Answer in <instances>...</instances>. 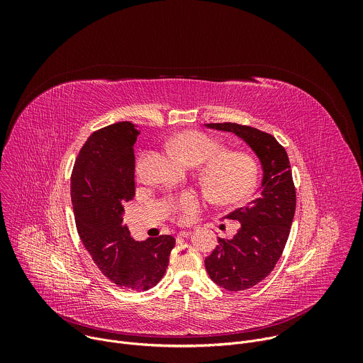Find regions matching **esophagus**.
Instances as JSON below:
<instances>
[{"label": "esophagus", "mask_w": 363, "mask_h": 363, "mask_svg": "<svg viewBox=\"0 0 363 363\" xmlns=\"http://www.w3.org/2000/svg\"><path fill=\"white\" fill-rule=\"evenodd\" d=\"M189 235H191V231H179L178 233L179 238H185V237H189Z\"/></svg>", "instance_id": "34e87169"}]
</instances>
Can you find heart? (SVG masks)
<instances>
[{
    "label": "heart",
    "instance_id": "b5f03b06",
    "mask_svg": "<svg viewBox=\"0 0 363 363\" xmlns=\"http://www.w3.org/2000/svg\"><path fill=\"white\" fill-rule=\"evenodd\" d=\"M171 147L188 165H199L201 179L208 192L220 201H235L244 196L257 178V164L244 152H221V145L196 130H185L171 139ZM201 208L194 192H184L169 202L171 213L179 221H188Z\"/></svg>",
    "mask_w": 363,
    "mask_h": 363
}]
</instances>
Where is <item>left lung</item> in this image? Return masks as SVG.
Returning <instances> with one entry per match:
<instances>
[{"label":"left lung","instance_id":"8db88e82","mask_svg":"<svg viewBox=\"0 0 363 363\" xmlns=\"http://www.w3.org/2000/svg\"><path fill=\"white\" fill-rule=\"evenodd\" d=\"M205 126L235 133L255 152L263 168L260 194L224 217L240 223L237 234L231 240L218 238V245L205 258V269L216 284L241 291L273 272L287 242L296 211L290 161L270 133L230 122Z\"/></svg>","mask_w":363,"mask_h":363}]
</instances>
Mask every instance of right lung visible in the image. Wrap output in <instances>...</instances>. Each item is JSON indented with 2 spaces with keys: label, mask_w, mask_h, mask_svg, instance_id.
Instances as JSON below:
<instances>
[{
  "label": "right lung",
  "mask_w": 363,
  "mask_h": 363,
  "mask_svg": "<svg viewBox=\"0 0 363 363\" xmlns=\"http://www.w3.org/2000/svg\"><path fill=\"white\" fill-rule=\"evenodd\" d=\"M139 130L119 122L93 132L72 172L76 228L99 270L128 290L157 286L169 264L172 235L135 241L123 225V203L135 196V142Z\"/></svg>",
  "instance_id": "1"
}]
</instances>
